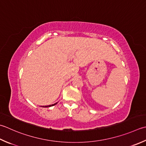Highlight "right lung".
<instances>
[{
    "instance_id": "1",
    "label": "right lung",
    "mask_w": 146,
    "mask_h": 146,
    "mask_svg": "<svg viewBox=\"0 0 146 146\" xmlns=\"http://www.w3.org/2000/svg\"><path fill=\"white\" fill-rule=\"evenodd\" d=\"M56 104H57V102H56V103H55V104H52V105H49V106H42V107H44V108H48V107L53 106H54V105H56Z\"/></svg>"
}]
</instances>
